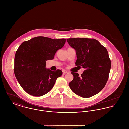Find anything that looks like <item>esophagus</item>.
Masks as SVG:
<instances>
[{"label":"esophagus","mask_w":129,"mask_h":129,"mask_svg":"<svg viewBox=\"0 0 129 129\" xmlns=\"http://www.w3.org/2000/svg\"><path fill=\"white\" fill-rule=\"evenodd\" d=\"M62 71H63V74H67V73H68L67 71H66V70H63Z\"/></svg>","instance_id":"34e87169"}]
</instances>
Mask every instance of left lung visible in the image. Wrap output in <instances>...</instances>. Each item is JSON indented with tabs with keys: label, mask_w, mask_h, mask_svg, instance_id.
Instances as JSON below:
<instances>
[{
	"label": "left lung",
	"mask_w": 129,
	"mask_h": 129,
	"mask_svg": "<svg viewBox=\"0 0 129 129\" xmlns=\"http://www.w3.org/2000/svg\"><path fill=\"white\" fill-rule=\"evenodd\" d=\"M67 41L76 51L75 65L85 69L81 76L71 73L74 79L69 83L70 88L83 98L96 95L104 87L110 71L111 60L107 50L94 39L69 38Z\"/></svg>",
	"instance_id": "left-lung-1"
}]
</instances>
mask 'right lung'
<instances>
[{
  "label": "right lung",
  "instance_id": "right-lung-1",
  "mask_svg": "<svg viewBox=\"0 0 129 129\" xmlns=\"http://www.w3.org/2000/svg\"><path fill=\"white\" fill-rule=\"evenodd\" d=\"M65 42V39L38 36L20 45L14 58V74L25 92L40 97L52 89L62 71L47 69L46 61L53 59L56 52L64 46Z\"/></svg>",
  "mask_w": 129,
  "mask_h": 129
}]
</instances>
